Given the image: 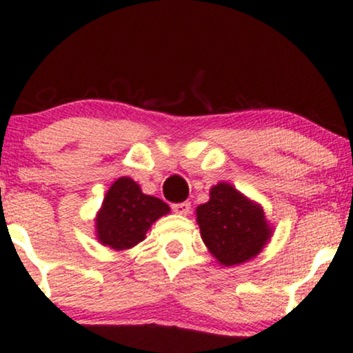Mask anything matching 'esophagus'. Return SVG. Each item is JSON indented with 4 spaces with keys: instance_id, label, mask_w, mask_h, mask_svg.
<instances>
[{
    "instance_id": "1",
    "label": "esophagus",
    "mask_w": 353,
    "mask_h": 353,
    "mask_svg": "<svg viewBox=\"0 0 353 353\" xmlns=\"http://www.w3.org/2000/svg\"><path fill=\"white\" fill-rule=\"evenodd\" d=\"M172 210L176 214H181V216H185V214H189L190 210V202L184 201V202H179V204H172Z\"/></svg>"
}]
</instances>
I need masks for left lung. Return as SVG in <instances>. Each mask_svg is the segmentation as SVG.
Here are the masks:
<instances>
[{
    "label": "left lung",
    "mask_w": 353,
    "mask_h": 353,
    "mask_svg": "<svg viewBox=\"0 0 353 353\" xmlns=\"http://www.w3.org/2000/svg\"><path fill=\"white\" fill-rule=\"evenodd\" d=\"M197 224L202 241L222 265L255 257L272 232L261 205L225 182L214 185L209 202L197 208Z\"/></svg>",
    "instance_id": "left-lung-1"
}]
</instances>
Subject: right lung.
I'll use <instances>...</instances> for the list:
<instances>
[{
	"mask_svg": "<svg viewBox=\"0 0 353 353\" xmlns=\"http://www.w3.org/2000/svg\"><path fill=\"white\" fill-rule=\"evenodd\" d=\"M168 212L164 201L145 196L129 177H119L109 188L96 219L98 239L111 249H131L144 241L152 222Z\"/></svg>",
	"mask_w": 353,
	"mask_h": 353,
	"instance_id": "add662e5",
	"label": "right lung"
}]
</instances>
